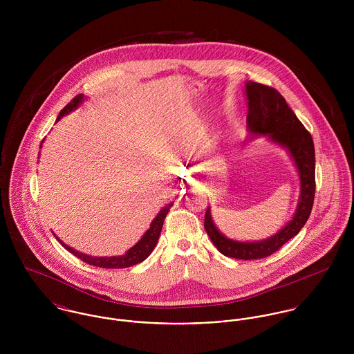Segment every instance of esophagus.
<instances>
[{
    "instance_id": "34e87169",
    "label": "esophagus",
    "mask_w": 354,
    "mask_h": 354,
    "mask_svg": "<svg viewBox=\"0 0 354 354\" xmlns=\"http://www.w3.org/2000/svg\"><path fill=\"white\" fill-rule=\"evenodd\" d=\"M195 184H196V183H195L194 178H187L185 183H184V187H185L187 189H192V188L195 187Z\"/></svg>"
}]
</instances>
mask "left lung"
I'll use <instances>...</instances> for the list:
<instances>
[{"mask_svg": "<svg viewBox=\"0 0 354 354\" xmlns=\"http://www.w3.org/2000/svg\"><path fill=\"white\" fill-rule=\"evenodd\" d=\"M247 124L252 135H268L286 147L296 162L301 180V196L293 219L275 236L257 243H239L226 239L215 227L209 209L205 211L204 229L222 254L234 259L254 260L272 254L299 234L306 223L315 201V147L310 133L278 90L256 82L247 83Z\"/></svg>", "mask_w": 354, "mask_h": 354, "instance_id": "1", "label": "left lung"}]
</instances>
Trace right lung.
<instances>
[{
  "label": "right lung",
  "mask_w": 354,
  "mask_h": 354,
  "mask_svg": "<svg viewBox=\"0 0 354 354\" xmlns=\"http://www.w3.org/2000/svg\"><path fill=\"white\" fill-rule=\"evenodd\" d=\"M83 101V95L79 94L76 95L72 101L69 102L58 114L57 117V121L66 113L72 111L73 109H76L80 102ZM173 204H167L165 208H162L159 211V214L156 215V218L152 221L151 226L150 229L146 232V234L142 237V240L135 245L132 247L128 252L125 253L124 256H110V257H91V256H87L84 253L77 252L75 251L73 248L65 245L62 241L61 245L69 251L71 253H73L76 257H79L80 260H83L84 263L90 264V266H97V267H101V268H127V267H131V266H135L140 261H143L145 259L149 257V254L152 252V250L155 248L156 243H158V239H159V234H160V230H162V226H163V222H165V218L170 209Z\"/></svg>",
  "instance_id": "1"
}]
</instances>
